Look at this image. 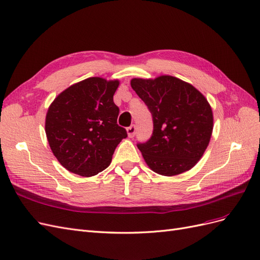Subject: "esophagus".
<instances>
[{"instance_id":"1","label":"esophagus","mask_w":260,"mask_h":260,"mask_svg":"<svg viewBox=\"0 0 260 260\" xmlns=\"http://www.w3.org/2000/svg\"><path fill=\"white\" fill-rule=\"evenodd\" d=\"M136 131H137L136 125H135V124L130 125L129 128H127V133H128V137H129V138H133V137H135V136H136Z\"/></svg>"}]
</instances>
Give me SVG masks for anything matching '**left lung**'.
I'll use <instances>...</instances> for the list:
<instances>
[{"instance_id":"1","label":"left lung","mask_w":260,"mask_h":260,"mask_svg":"<svg viewBox=\"0 0 260 260\" xmlns=\"http://www.w3.org/2000/svg\"><path fill=\"white\" fill-rule=\"evenodd\" d=\"M130 83L153 117L151 139L138 144L147 166L166 177L192 169L205 153L214 128L207 99L192 84L168 75L133 78Z\"/></svg>"}]
</instances>
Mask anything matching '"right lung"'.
Listing matches in <instances>:
<instances>
[{
  "label": "right lung",
  "instance_id": "obj_1",
  "mask_svg": "<svg viewBox=\"0 0 260 260\" xmlns=\"http://www.w3.org/2000/svg\"><path fill=\"white\" fill-rule=\"evenodd\" d=\"M119 80L91 77L59 93L45 117V133L54 156L81 177L106 169L127 131L117 124L114 94Z\"/></svg>",
  "mask_w": 260,
  "mask_h": 260
}]
</instances>
